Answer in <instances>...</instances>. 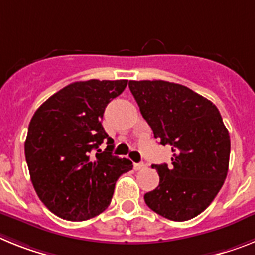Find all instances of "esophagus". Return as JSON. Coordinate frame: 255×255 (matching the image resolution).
<instances>
[{
    "mask_svg": "<svg viewBox=\"0 0 255 255\" xmlns=\"http://www.w3.org/2000/svg\"><path fill=\"white\" fill-rule=\"evenodd\" d=\"M133 167L136 171H140V170H144V168H146V164L141 162V163H134Z\"/></svg>",
    "mask_w": 255,
    "mask_h": 255,
    "instance_id": "obj_1",
    "label": "esophagus"
}]
</instances>
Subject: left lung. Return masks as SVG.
I'll list each match as a JSON object with an SVG mask.
<instances>
[{"label":"left lung","mask_w":255,"mask_h":255,"mask_svg":"<svg viewBox=\"0 0 255 255\" xmlns=\"http://www.w3.org/2000/svg\"><path fill=\"white\" fill-rule=\"evenodd\" d=\"M171 164H153L159 185L145 193L151 210L175 222L197 217L223 185L230 163V133L217 106L188 87L164 80L128 84Z\"/></svg>","instance_id":"8db88e82"}]
</instances>
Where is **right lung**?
<instances>
[{
    "label": "right lung",
    "instance_id": "obj_1",
    "mask_svg": "<svg viewBox=\"0 0 255 255\" xmlns=\"http://www.w3.org/2000/svg\"><path fill=\"white\" fill-rule=\"evenodd\" d=\"M127 83L76 81L49 97L32 117L25 160L38 198L57 217L78 222L101 214L110 205L118 177L133 167L129 159L111 154L114 141L101 123L108 104ZM104 140L108 147L101 152Z\"/></svg>",
    "mask_w": 255,
    "mask_h": 255
}]
</instances>
